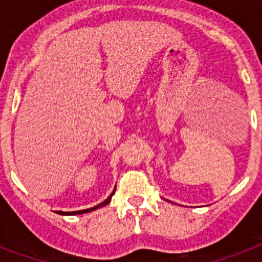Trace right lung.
<instances>
[{
	"label": "right lung",
	"mask_w": 262,
	"mask_h": 262,
	"mask_svg": "<svg viewBox=\"0 0 262 262\" xmlns=\"http://www.w3.org/2000/svg\"><path fill=\"white\" fill-rule=\"evenodd\" d=\"M116 191V190H114ZM114 191H113V193H114ZM113 193H110V196L106 199L105 202H102V203H99V205H97L95 207H91V208H87V210H80V211H71V212H64V211H56L57 214H60V215H78V214H86V212H90V211H94V210H97V208L102 207V206H106L107 203H109L110 201H112V196Z\"/></svg>",
	"instance_id": "right-lung-1"
}]
</instances>
